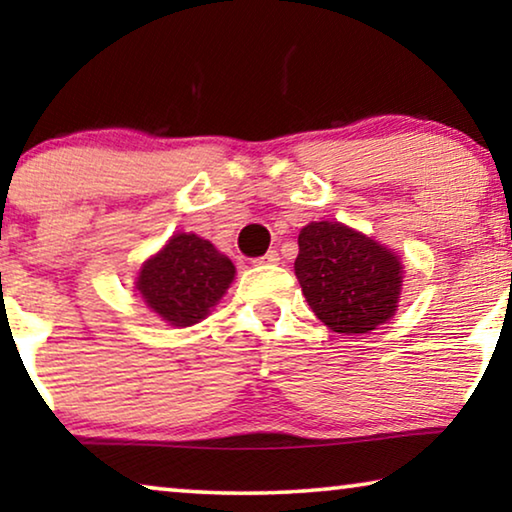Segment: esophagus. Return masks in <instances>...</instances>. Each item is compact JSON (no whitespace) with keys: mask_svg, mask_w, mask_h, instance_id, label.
Instances as JSON below:
<instances>
[{"mask_svg":"<svg viewBox=\"0 0 512 512\" xmlns=\"http://www.w3.org/2000/svg\"><path fill=\"white\" fill-rule=\"evenodd\" d=\"M278 250H269V253L262 255L259 259H255V264H276L278 262Z\"/></svg>","mask_w":512,"mask_h":512,"instance_id":"obj_1","label":"esophagus"}]
</instances>
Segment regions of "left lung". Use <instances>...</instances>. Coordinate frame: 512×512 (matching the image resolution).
<instances>
[{
	"instance_id": "1",
	"label": "left lung",
	"mask_w": 512,
	"mask_h": 512,
	"mask_svg": "<svg viewBox=\"0 0 512 512\" xmlns=\"http://www.w3.org/2000/svg\"><path fill=\"white\" fill-rule=\"evenodd\" d=\"M399 257L341 222H311L294 259L301 292L313 313L338 334H369L397 311Z\"/></svg>"
}]
</instances>
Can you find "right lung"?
Segmentation results:
<instances>
[{"label": "right lung", "mask_w": 512, "mask_h": 512, "mask_svg": "<svg viewBox=\"0 0 512 512\" xmlns=\"http://www.w3.org/2000/svg\"><path fill=\"white\" fill-rule=\"evenodd\" d=\"M234 264L197 234H174L160 253L143 262L136 290L150 311L174 327L204 320L234 280Z\"/></svg>", "instance_id": "right-lung-1"}]
</instances>
